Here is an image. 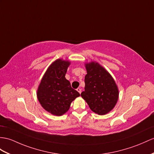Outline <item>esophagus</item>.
<instances>
[{
  "label": "esophagus",
  "instance_id": "esophagus-1",
  "mask_svg": "<svg viewBox=\"0 0 154 154\" xmlns=\"http://www.w3.org/2000/svg\"><path fill=\"white\" fill-rule=\"evenodd\" d=\"M76 90H77V91H78V93H80H80H81V92H82V89H81L80 88H78V89H76Z\"/></svg>",
  "mask_w": 154,
  "mask_h": 154
}]
</instances>
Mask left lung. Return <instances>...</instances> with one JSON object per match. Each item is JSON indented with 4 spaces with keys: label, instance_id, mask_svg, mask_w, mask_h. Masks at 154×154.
<instances>
[{
    "label": "left lung",
    "instance_id": "1",
    "mask_svg": "<svg viewBox=\"0 0 154 154\" xmlns=\"http://www.w3.org/2000/svg\"><path fill=\"white\" fill-rule=\"evenodd\" d=\"M85 91L81 96L90 109L99 115H104L116 106L119 91L113 78L97 62L85 63Z\"/></svg>",
    "mask_w": 154,
    "mask_h": 154
}]
</instances>
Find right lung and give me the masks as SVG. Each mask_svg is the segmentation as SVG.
I'll list each match as a JSON object with an SVG mask.
<instances>
[{
	"instance_id": "right-lung-1",
	"label": "right lung",
	"mask_w": 154,
	"mask_h": 154,
	"mask_svg": "<svg viewBox=\"0 0 154 154\" xmlns=\"http://www.w3.org/2000/svg\"><path fill=\"white\" fill-rule=\"evenodd\" d=\"M70 63L61 59L48 67L37 90V98L45 110L60 116L69 110L70 104L80 95L65 78Z\"/></svg>"
}]
</instances>
